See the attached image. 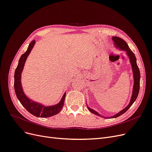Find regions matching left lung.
<instances>
[{
    "label": "left lung",
    "mask_w": 152,
    "mask_h": 152,
    "mask_svg": "<svg viewBox=\"0 0 152 152\" xmlns=\"http://www.w3.org/2000/svg\"><path fill=\"white\" fill-rule=\"evenodd\" d=\"M112 40L113 41L115 47L118 49L119 50H123V51L126 53L127 56H128L129 59L130 63H131V67H132V73H133V79H134V85H133V88H132V94L131 96L129 103V104L125 108L122 110L121 111L118 112L117 114L114 115L113 116L108 117V118H116V117L121 116V115H122L126 111H127V110L131 107L133 103H134L136 101V99L137 97V95H138V94H139V91H140V72L139 68H138V66H137V63H136V58L135 56V54L130 49V48H129L126 42H125V41H124L123 39H122L121 38L118 37H115V36L112 37ZM87 108L89 109V110L91 113H93L96 115L99 116V117H102L103 118H107V117H103L102 115H101L99 113H98L97 112L95 111V110L89 108L87 104Z\"/></svg>",
    "instance_id": "8db88e82"
}]
</instances>
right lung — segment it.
Listing matches in <instances>:
<instances>
[{
	"label": "right lung",
	"mask_w": 152,
	"mask_h": 152,
	"mask_svg": "<svg viewBox=\"0 0 152 152\" xmlns=\"http://www.w3.org/2000/svg\"><path fill=\"white\" fill-rule=\"evenodd\" d=\"M35 44V40L31 41L29 44L26 51L23 54L18 61V65L15 70V82H14V87H15V93L18 99H19L21 104L29 113L37 117H49L58 114L61 111L64 105L66 93H64L63 97L60 102L52 106L44 105L42 103L34 102L28 97H27L23 90V87L21 85V74L24 68L25 63L26 59L31 53V49H33Z\"/></svg>",
	"instance_id": "right-lung-1"
}]
</instances>
